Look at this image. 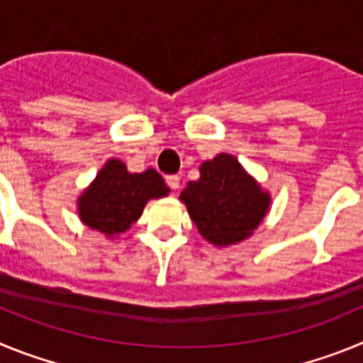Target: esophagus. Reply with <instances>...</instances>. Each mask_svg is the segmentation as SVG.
I'll return each mask as SVG.
<instances>
[{"mask_svg":"<svg viewBox=\"0 0 363 363\" xmlns=\"http://www.w3.org/2000/svg\"><path fill=\"white\" fill-rule=\"evenodd\" d=\"M165 182H167V185L172 189V191H178V189H179V176H176V174L167 176Z\"/></svg>","mask_w":363,"mask_h":363,"instance_id":"esophagus-1","label":"esophagus"}]
</instances>
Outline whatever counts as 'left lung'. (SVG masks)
Returning a JSON list of instances; mask_svg holds the SVG:
<instances>
[{
    "mask_svg": "<svg viewBox=\"0 0 363 363\" xmlns=\"http://www.w3.org/2000/svg\"><path fill=\"white\" fill-rule=\"evenodd\" d=\"M179 200L198 233L216 247L252 236L271 209V194L227 152L201 163L200 178L189 182Z\"/></svg>",
    "mask_w": 363,
    "mask_h": 363,
    "instance_id": "left-lung-1",
    "label": "left lung"
}]
</instances>
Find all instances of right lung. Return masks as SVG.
I'll use <instances>...</instances> for the list:
<instances>
[{
	"instance_id": "obj_1",
	"label": "right lung",
	"mask_w": 363,
	"mask_h": 363,
	"mask_svg": "<svg viewBox=\"0 0 363 363\" xmlns=\"http://www.w3.org/2000/svg\"><path fill=\"white\" fill-rule=\"evenodd\" d=\"M169 192L171 189L154 169L129 172L121 160L111 158L79 194L78 216L89 229L118 238L142 216L147 201Z\"/></svg>"
}]
</instances>
